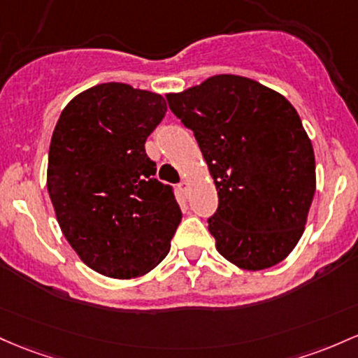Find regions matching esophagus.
Listing matches in <instances>:
<instances>
[{
  "label": "esophagus",
  "mask_w": 358,
  "mask_h": 358,
  "mask_svg": "<svg viewBox=\"0 0 358 358\" xmlns=\"http://www.w3.org/2000/svg\"><path fill=\"white\" fill-rule=\"evenodd\" d=\"M178 187H180V190H182L183 194L187 195V192H188V183H187V182H182Z\"/></svg>",
  "instance_id": "esophagus-1"
}]
</instances>
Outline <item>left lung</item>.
<instances>
[{
  "label": "left lung",
  "instance_id": "obj_1",
  "mask_svg": "<svg viewBox=\"0 0 358 358\" xmlns=\"http://www.w3.org/2000/svg\"><path fill=\"white\" fill-rule=\"evenodd\" d=\"M194 131L219 195L207 219L215 248L245 270L277 265L304 233L316 192L311 139L285 96L236 74L168 93Z\"/></svg>",
  "mask_w": 358,
  "mask_h": 358
}]
</instances>
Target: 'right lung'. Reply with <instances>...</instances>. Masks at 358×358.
Listing matches in <instances>:
<instances>
[{
	"label": "right lung",
	"instance_id": "1",
	"mask_svg": "<svg viewBox=\"0 0 358 358\" xmlns=\"http://www.w3.org/2000/svg\"><path fill=\"white\" fill-rule=\"evenodd\" d=\"M164 113L158 93L103 83L74 96L54 129L47 190L57 222L78 257L107 277L151 272L182 221L144 149Z\"/></svg>",
	"mask_w": 358,
	"mask_h": 358
}]
</instances>
